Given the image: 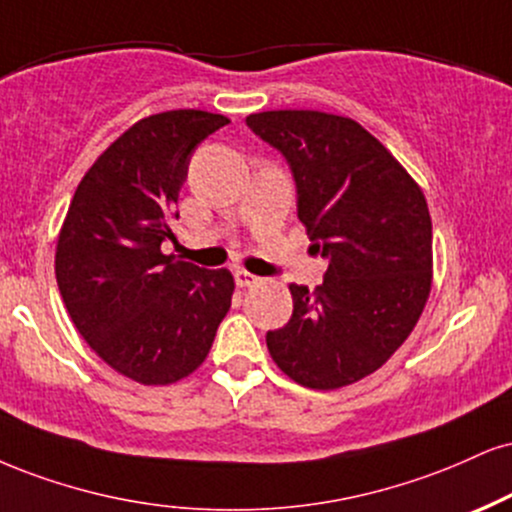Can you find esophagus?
Returning <instances> with one entry per match:
<instances>
[{
  "mask_svg": "<svg viewBox=\"0 0 512 512\" xmlns=\"http://www.w3.org/2000/svg\"><path fill=\"white\" fill-rule=\"evenodd\" d=\"M236 286L238 288H250V286H257V283H260L262 279L260 276H255V274H250V272H245V269H238L236 274Z\"/></svg>",
  "mask_w": 512,
  "mask_h": 512,
  "instance_id": "obj_1",
  "label": "esophagus"
}]
</instances>
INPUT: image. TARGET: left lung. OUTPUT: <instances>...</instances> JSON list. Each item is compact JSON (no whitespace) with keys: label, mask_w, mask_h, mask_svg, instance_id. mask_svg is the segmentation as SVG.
<instances>
[{"label":"left lung","mask_w":512,"mask_h":512,"mask_svg":"<svg viewBox=\"0 0 512 512\" xmlns=\"http://www.w3.org/2000/svg\"><path fill=\"white\" fill-rule=\"evenodd\" d=\"M291 164L298 217L329 257L315 291L291 283L293 315L269 331L276 367L331 391L377 372L415 329L432 291V217L405 166L348 116L315 109L250 114Z\"/></svg>","instance_id":"8db88e82"}]
</instances>
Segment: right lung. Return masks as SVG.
<instances>
[{
  "instance_id": "1",
  "label": "right lung",
  "mask_w": 512,
  "mask_h": 512,
  "mask_svg": "<svg viewBox=\"0 0 512 512\" xmlns=\"http://www.w3.org/2000/svg\"><path fill=\"white\" fill-rule=\"evenodd\" d=\"M229 119L202 109L145 116L85 171L57 238L54 272L78 334L114 372L145 386L205 362L236 283L164 255L195 147Z\"/></svg>"
}]
</instances>
